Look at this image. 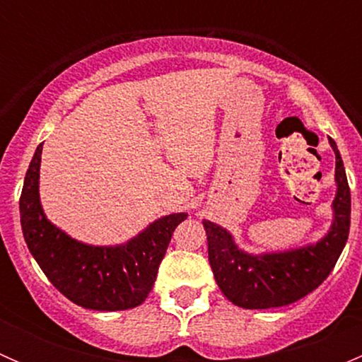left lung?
<instances>
[{
    "label": "left lung",
    "mask_w": 362,
    "mask_h": 362,
    "mask_svg": "<svg viewBox=\"0 0 362 362\" xmlns=\"http://www.w3.org/2000/svg\"><path fill=\"white\" fill-rule=\"evenodd\" d=\"M329 144L337 156L333 224L315 245L254 255L238 249L231 233L224 228L203 221L208 240V261L215 282L233 305L249 310L291 305L315 291L333 272L349 238L350 189L333 138H329Z\"/></svg>",
    "instance_id": "8db88e82"
}]
</instances>
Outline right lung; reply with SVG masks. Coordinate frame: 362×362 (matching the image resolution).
Returning <instances> with one entry per match:
<instances>
[{
  "label": "right lung",
  "instance_id": "right-lung-1",
  "mask_svg": "<svg viewBox=\"0 0 362 362\" xmlns=\"http://www.w3.org/2000/svg\"><path fill=\"white\" fill-rule=\"evenodd\" d=\"M42 147L40 144L29 164L19 202L24 240L33 257L52 286L75 305L98 312L141 305L152 291L175 228L187 214L160 217L124 245L76 242L43 214L38 192Z\"/></svg>",
  "mask_w": 362,
  "mask_h": 362
}]
</instances>
